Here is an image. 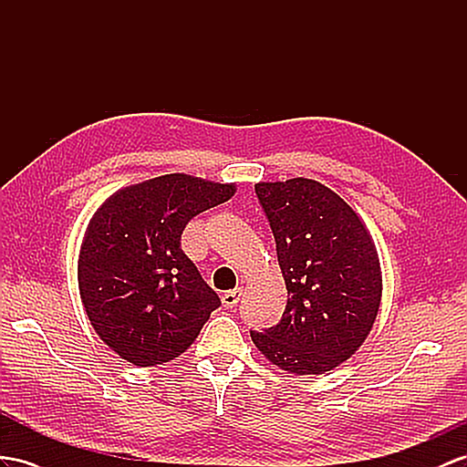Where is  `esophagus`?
I'll list each match as a JSON object with an SVG mask.
<instances>
[{"instance_id":"34e87169","label":"esophagus","mask_w":467,"mask_h":467,"mask_svg":"<svg viewBox=\"0 0 467 467\" xmlns=\"http://www.w3.org/2000/svg\"><path fill=\"white\" fill-rule=\"evenodd\" d=\"M241 296H243V288H234L231 292H224L223 294V307L233 309L238 304V300H241Z\"/></svg>"}]
</instances>
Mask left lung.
<instances>
[{
	"mask_svg": "<svg viewBox=\"0 0 467 467\" xmlns=\"http://www.w3.org/2000/svg\"><path fill=\"white\" fill-rule=\"evenodd\" d=\"M288 290L278 326L250 331L258 351L292 375L348 361L379 316L382 274L367 224L336 191L294 177L254 185Z\"/></svg>",
	"mask_w": 467,
	"mask_h": 467,
	"instance_id": "left-lung-1",
	"label": "left lung"
}]
</instances>
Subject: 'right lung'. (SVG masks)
I'll list each match as a JSON object with an SVG mask.
<instances>
[{"label":"right lung","mask_w":467,"mask_h":467,"mask_svg":"<svg viewBox=\"0 0 467 467\" xmlns=\"http://www.w3.org/2000/svg\"><path fill=\"white\" fill-rule=\"evenodd\" d=\"M236 193L187 173L118 189L94 211L78 253V292L97 336L124 361L155 367L185 353L221 306L182 250L195 214Z\"/></svg>","instance_id":"1"}]
</instances>
